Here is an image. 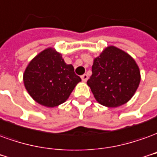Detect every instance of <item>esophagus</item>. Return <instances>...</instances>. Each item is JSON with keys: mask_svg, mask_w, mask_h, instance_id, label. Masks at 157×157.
<instances>
[{"mask_svg": "<svg viewBox=\"0 0 157 157\" xmlns=\"http://www.w3.org/2000/svg\"><path fill=\"white\" fill-rule=\"evenodd\" d=\"M88 75L87 74H83L82 76H81V78H82V80L84 81V82H86L88 80Z\"/></svg>", "mask_w": 157, "mask_h": 157, "instance_id": "1", "label": "esophagus"}]
</instances>
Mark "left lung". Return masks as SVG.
Listing matches in <instances>:
<instances>
[{
    "label": "left lung",
    "instance_id": "obj_1",
    "mask_svg": "<svg viewBox=\"0 0 157 157\" xmlns=\"http://www.w3.org/2000/svg\"><path fill=\"white\" fill-rule=\"evenodd\" d=\"M140 82V73L134 59L115 46H108L94 60L87 84L100 104L117 107L132 98Z\"/></svg>",
    "mask_w": 157,
    "mask_h": 157
}]
</instances>
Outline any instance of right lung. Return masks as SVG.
Listing matches in <instances>:
<instances>
[{
	"label": "right lung",
	"instance_id": "add662e5",
	"mask_svg": "<svg viewBox=\"0 0 157 157\" xmlns=\"http://www.w3.org/2000/svg\"><path fill=\"white\" fill-rule=\"evenodd\" d=\"M80 77L62 55L48 48L38 54L25 69L23 82L30 96L39 104L54 107L65 102Z\"/></svg>",
	"mask_w": 157,
	"mask_h": 157
}]
</instances>
